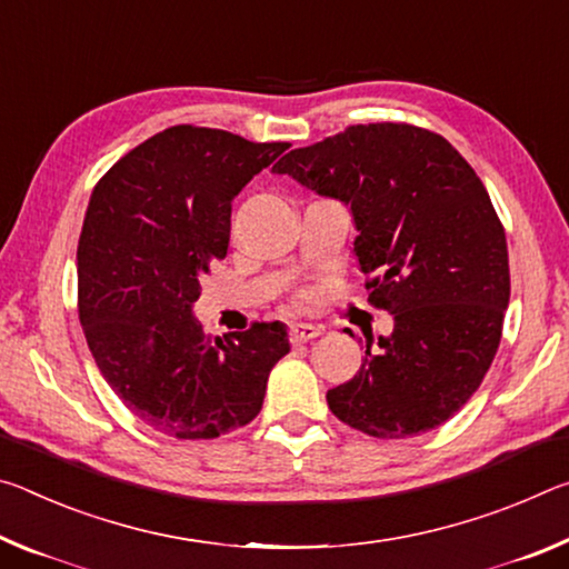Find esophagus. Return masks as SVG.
<instances>
[{"mask_svg":"<svg viewBox=\"0 0 569 569\" xmlns=\"http://www.w3.org/2000/svg\"><path fill=\"white\" fill-rule=\"evenodd\" d=\"M318 335H320L318 325H310V322H292L290 325V340L295 342V346H300V342L318 338Z\"/></svg>","mask_w":569,"mask_h":569,"instance_id":"34e87169","label":"esophagus"}]
</instances>
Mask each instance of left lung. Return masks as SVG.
<instances>
[{
  "label": "left lung",
  "mask_w": 569,
  "mask_h": 569,
  "mask_svg": "<svg viewBox=\"0 0 569 569\" xmlns=\"http://www.w3.org/2000/svg\"><path fill=\"white\" fill-rule=\"evenodd\" d=\"M272 171L350 207L368 300L393 315V332L328 390L330 411L376 439L449 421L487 376L509 305L505 227L479 176L443 136L408 123L350 126Z\"/></svg>",
  "instance_id": "1"
}]
</instances>
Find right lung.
Instances as JSON below:
<instances>
[{
    "instance_id": "1",
    "label": "right lung",
    "mask_w": 569,
    "mask_h": 569,
    "mask_svg": "<svg viewBox=\"0 0 569 569\" xmlns=\"http://www.w3.org/2000/svg\"><path fill=\"white\" fill-rule=\"evenodd\" d=\"M290 143L173 126L98 181L78 241V310L102 378L143 423L217 439L262 411L287 325L223 338L193 318L201 274L227 257L231 201Z\"/></svg>"
}]
</instances>
